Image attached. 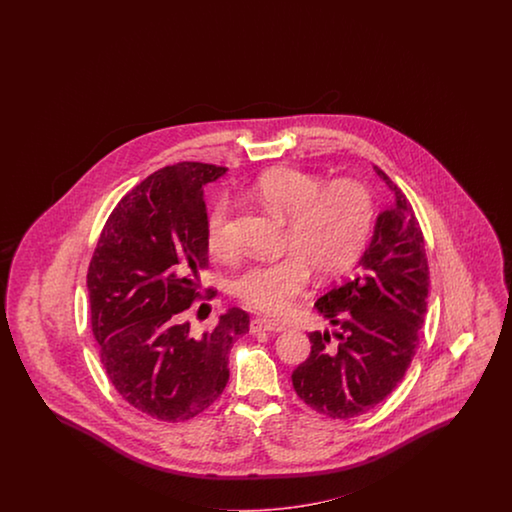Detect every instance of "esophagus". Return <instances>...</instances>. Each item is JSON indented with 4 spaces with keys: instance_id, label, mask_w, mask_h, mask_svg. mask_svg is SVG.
Masks as SVG:
<instances>
[{
    "instance_id": "obj_1",
    "label": "esophagus",
    "mask_w": 512,
    "mask_h": 512,
    "mask_svg": "<svg viewBox=\"0 0 512 512\" xmlns=\"http://www.w3.org/2000/svg\"><path fill=\"white\" fill-rule=\"evenodd\" d=\"M285 326L274 321V319H268V317H255L251 323H249V330L251 332H281Z\"/></svg>"
}]
</instances>
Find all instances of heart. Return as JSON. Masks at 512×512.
I'll return each mask as SVG.
<instances>
[{"instance_id": "b5f03b06", "label": "heart", "mask_w": 512, "mask_h": 512, "mask_svg": "<svg viewBox=\"0 0 512 512\" xmlns=\"http://www.w3.org/2000/svg\"><path fill=\"white\" fill-rule=\"evenodd\" d=\"M249 197L272 214L289 219L285 249L278 261L249 264L234 279L236 298L253 310L285 313L310 283V270L332 278L355 263L372 231L373 197L357 180L341 178L323 186L298 169L261 174ZM206 244L216 257H233L231 202L217 199L206 216Z\"/></svg>"}]
</instances>
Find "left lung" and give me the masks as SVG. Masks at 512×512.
Returning <instances> with one entry per match:
<instances>
[{"label": "left lung", "mask_w": 512, "mask_h": 512, "mask_svg": "<svg viewBox=\"0 0 512 512\" xmlns=\"http://www.w3.org/2000/svg\"><path fill=\"white\" fill-rule=\"evenodd\" d=\"M396 202L377 217L357 270L315 302L334 326L311 332V353L291 379L302 402L330 419H351L383 402L419 347L430 287L419 219L385 172Z\"/></svg>", "instance_id": "obj_1"}]
</instances>
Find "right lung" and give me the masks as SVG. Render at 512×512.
I'll return each mask as SVG.
<instances>
[{"instance_id": "right-lung-1", "label": "right lung", "mask_w": 512, "mask_h": 512, "mask_svg": "<svg viewBox=\"0 0 512 512\" xmlns=\"http://www.w3.org/2000/svg\"><path fill=\"white\" fill-rule=\"evenodd\" d=\"M223 172L180 161L150 174L116 204L88 266L92 332L110 383L163 422L193 419L216 402L229 351L249 330L238 308L202 334L189 323V308L216 296L199 283L208 268L202 186Z\"/></svg>"}]
</instances>
